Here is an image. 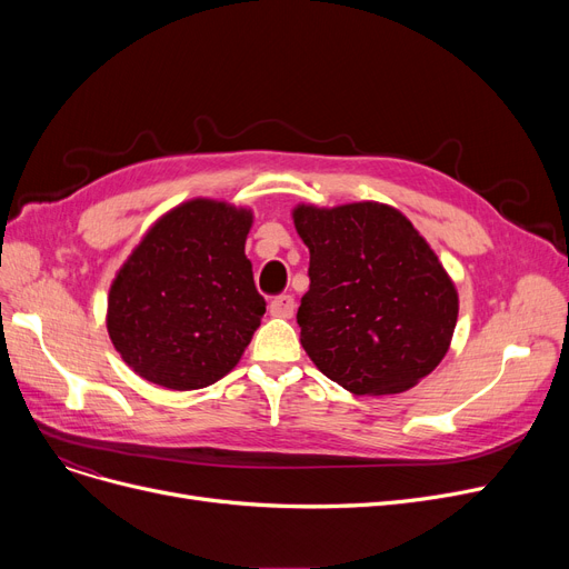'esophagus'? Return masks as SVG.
Listing matches in <instances>:
<instances>
[{
  "instance_id": "1",
  "label": "esophagus",
  "mask_w": 569,
  "mask_h": 569,
  "mask_svg": "<svg viewBox=\"0 0 569 569\" xmlns=\"http://www.w3.org/2000/svg\"><path fill=\"white\" fill-rule=\"evenodd\" d=\"M269 313H272L274 318H292V313H295V300H292V295H279V297H274V300L269 302Z\"/></svg>"
}]
</instances>
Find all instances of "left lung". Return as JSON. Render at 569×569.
Here are the masks:
<instances>
[{
  "label": "left lung",
  "mask_w": 569,
  "mask_h": 569,
  "mask_svg": "<svg viewBox=\"0 0 569 569\" xmlns=\"http://www.w3.org/2000/svg\"><path fill=\"white\" fill-rule=\"evenodd\" d=\"M309 292L297 309L311 362L352 395H399L450 350L459 292L417 228L385 202L297 204Z\"/></svg>",
  "instance_id": "obj_1"
}]
</instances>
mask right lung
I'll use <instances>...</instances> for the list:
<instances>
[{
	"label": "right lung",
	"mask_w": 569,
	"mask_h": 569,
	"mask_svg": "<svg viewBox=\"0 0 569 569\" xmlns=\"http://www.w3.org/2000/svg\"><path fill=\"white\" fill-rule=\"evenodd\" d=\"M251 226L249 207L212 198L179 202L117 269L106 327L140 378L189 392L242 360L264 313L244 253Z\"/></svg>",
	"instance_id": "obj_1"
}]
</instances>
